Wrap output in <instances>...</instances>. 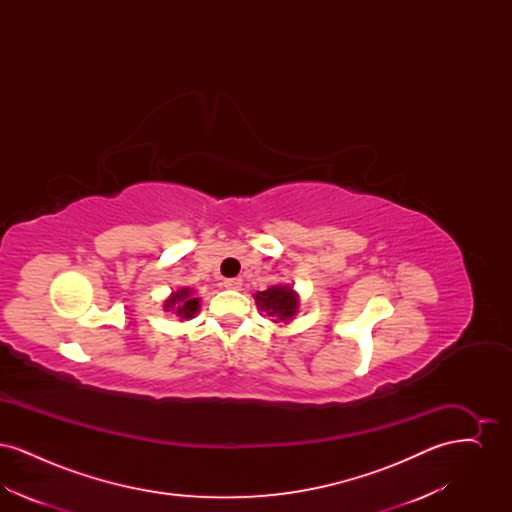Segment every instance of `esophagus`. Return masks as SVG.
Instances as JSON below:
<instances>
[{
	"mask_svg": "<svg viewBox=\"0 0 512 512\" xmlns=\"http://www.w3.org/2000/svg\"><path fill=\"white\" fill-rule=\"evenodd\" d=\"M222 286H224L226 290H240V288H242V280H240V278H226V280L222 282Z\"/></svg>",
	"mask_w": 512,
	"mask_h": 512,
	"instance_id": "obj_1",
	"label": "esophagus"
}]
</instances>
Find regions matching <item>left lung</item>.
<instances>
[{
    "label": "left lung",
    "mask_w": 512,
    "mask_h": 512,
    "mask_svg": "<svg viewBox=\"0 0 512 512\" xmlns=\"http://www.w3.org/2000/svg\"><path fill=\"white\" fill-rule=\"evenodd\" d=\"M257 307L265 311L272 322H288L297 315L299 297L292 286H270L265 292L255 293Z\"/></svg>",
    "instance_id": "1"
}]
</instances>
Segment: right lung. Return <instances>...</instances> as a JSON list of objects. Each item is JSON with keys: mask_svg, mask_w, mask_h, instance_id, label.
Listing matches in <instances>:
<instances>
[{"mask_svg": "<svg viewBox=\"0 0 512 512\" xmlns=\"http://www.w3.org/2000/svg\"><path fill=\"white\" fill-rule=\"evenodd\" d=\"M199 297H194L190 288H182L178 292H172L171 297L165 301V311H172L176 317L194 318L199 311Z\"/></svg>", "mask_w": 512, "mask_h": 512, "instance_id": "obj_1", "label": "right lung"}]
</instances>
